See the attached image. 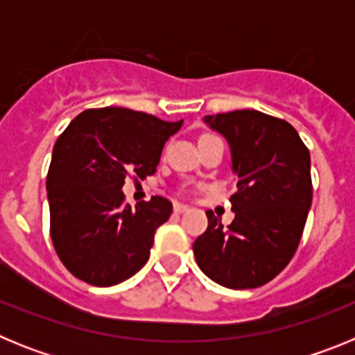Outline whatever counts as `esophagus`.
Listing matches in <instances>:
<instances>
[{
	"mask_svg": "<svg viewBox=\"0 0 355 355\" xmlns=\"http://www.w3.org/2000/svg\"><path fill=\"white\" fill-rule=\"evenodd\" d=\"M188 209L187 205H181V202H174V213H184Z\"/></svg>",
	"mask_w": 355,
	"mask_h": 355,
	"instance_id": "34e87169",
	"label": "esophagus"
}]
</instances>
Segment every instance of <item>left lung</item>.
I'll return each instance as SVG.
<instances>
[{
    "mask_svg": "<svg viewBox=\"0 0 355 355\" xmlns=\"http://www.w3.org/2000/svg\"><path fill=\"white\" fill-rule=\"evenodd\" d=\"M231 149L234 220L224 227L206 211L208 229L193 243L199 268L231 290L266 284L293 258L311 208V158L290 122L258 110L206 115Z\"/></svg>",
    "mask_w": 355,
    "mask_h": 355,
    "instance_id": "left-lung-1",
    "label": "left lung"
}]
</instances>
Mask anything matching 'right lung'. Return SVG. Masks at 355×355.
<instances>
[{
    "mask_svg": "<svg viewBox=\"0 0 355 355\" xmlns=\"http://www.w3.org/2000/svg\"><path fill=\"white\" fill-rule=\"evenodd\" d=\"M183 121L165 122L130 108L85 110L53 147L46 190L56 254L74 277L114 286L149 259L171 200L124 205V180L153 175L165 142Z\"/></svg>",
    "mask_w": 355,
    "mask_h": 355,
    "instance_id": "1",
    "label": "right lung"
}]
</instances>
